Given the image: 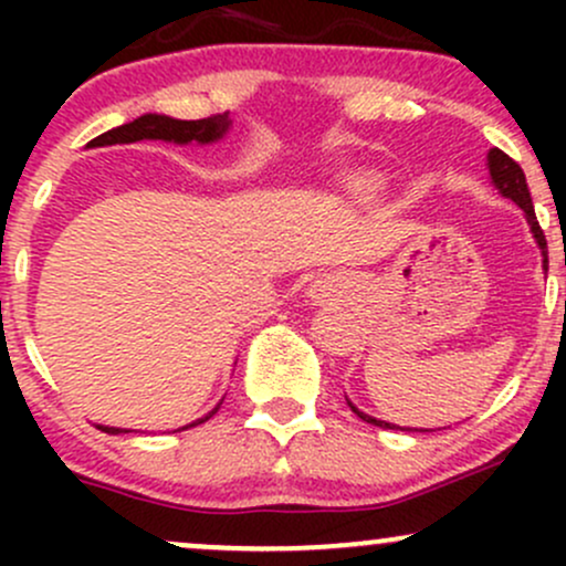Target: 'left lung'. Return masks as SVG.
Here are the masks:
<instances>
[{
  "label": "left lung",
  "instance_id": "left-lung-1",
  "mask_svg": "<svg viewBox=\"0 0 566 566\" xmlns=\"http://www.w3.org/2000/svg\"><path fill=\"white\" fill-rule=\"evenodd\" d=\"M486 159H490L492 184H495V188H497L500 193H503V197L513 199L518 207H522L524 216H527L530 226H532V233H535L537 244H541V250H543V255H545L543 263L548 265V244H545V233H543L541 223H537V218H535V207H532V197H530V188H527V178H524V170L516 165V161H513V159L509 157V154L500 151V148H492L490 157H486ZM350 409H354V412L359 415L361 420H367V423H373V426H380V428H399V426L386 423V420L369 418V415L359 412V409H356L354 405H350Z\"/></svg>",
  "mask_w": 566,
  "mask_h": 566
}]
</instances>
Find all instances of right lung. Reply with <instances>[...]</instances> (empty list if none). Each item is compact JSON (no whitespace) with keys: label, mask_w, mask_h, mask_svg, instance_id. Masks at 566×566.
Here are the masks:
<instances>
[{"label":"right lung","mask_w":566,"mask_h":566,"mask_svg":"<svg viewBox=\"0 0 566 566\" xmlns=\"http://www.w3.org/2000/svg\"><path fill=\"white\" fill-rule=\"evenodd\" d=\"M226 129H229V112L212 114V116H207V119H191V122L170 119V116H159V114H146V116H138L135 122H129V125L114 127V129H108V133L97 135L95 140L87 143V146H114V143H135V140L212 143V140H218ZM218 407L212 409L205 420H210L212 415L218 412ZM205 420H199V423H205ZM199 423H191V426H199ZM191 426H186V428H191ZM97 428L106 433H127V431H122V428H112V426H97Z\"/></svg>","instance_id":"right-lung-1"}]
</instances>
